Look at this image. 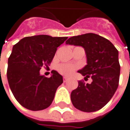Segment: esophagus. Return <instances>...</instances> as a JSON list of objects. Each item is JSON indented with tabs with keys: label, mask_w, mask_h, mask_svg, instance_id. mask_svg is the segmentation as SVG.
I'll use <instances>...</instances> for the list:
<instances>
[{
	"label": "esophagus",
	"mask_w": 130,
	"mask_h": 130,
	"mask_svg": "<svg viewBox=\"0 0 130 130\" xmlns=\"http://www.w3.org/2000/svg\"><path fill=\"white\" fill-rule=\"evenodd\" d=\"M68 80V77H65V76L63 77V82H66Z\"/></svg>",
	"instance_id": "34e87169"
}]
</instances>
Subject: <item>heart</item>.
<instances>
[{
	"instance_id": "b5f03b06",
	"label": "heart",
	"mask_w": 130,
	"mask_h": 130,
	"mask_svg": "<svg viewBox=\"0 0 130 130\" xmlns=\"http://www.w3.org/2000/svg\"><path fill=\"white\" fill-rule=\"evenodd\" d=\"M77 68L76 65L69 64V63H64L61 64L57 67V70L59 73L65 76H70Z\"/></svg>"
}]
</instances>
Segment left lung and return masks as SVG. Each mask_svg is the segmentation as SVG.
I'll return each instance as SVG.
<instances>
[{"label":"left lung","mask_w":130,"mask_h":130,"mask_svg":"<svg viewBox=\"0 0 130 130\" xmlns=\"http://www.w3.org/2000/svg\"><path fill=\"white\" fill-rule=\"evenodd\" d=\"M66 44L80 46L85 50L87 65L78 71L91 84L78 82L71 94L73 106L84 112L101 109L112 98L119 86L120 65L119 52L108 39L94 33L70 38Z\"/></svg>","instance_id":"obj_1"}]
</instances>
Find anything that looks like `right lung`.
I'll use <instances>...</instances> for the list:
<instances>
[{
  "label": "right lung",
  "mask_w": 130,
  "mask_h": 130,
  "mask_svg": "<svg viewBox=\"0 0 130 130\" xmlns=\"http://www.w3.org/2000/svg\"><path fill=\"white\" fill-rule=\"evenodd\" d=\"M67 38L38 35L25 37L13 46L7 78L14 98L27 109L43 110L52 104L57 89L63 82L62 76L52 71L47 78L39 71L52 62L57 47Z\"/></svg>",
  "instance_id": "obj_1"
}]
</instances>
